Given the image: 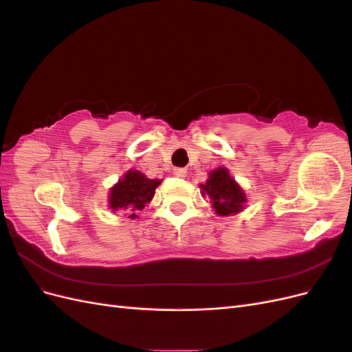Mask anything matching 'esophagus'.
<instances>
[{"label":"esophagus","instance_id":"34e87169","mask_svg":"<svg viewBox=\"0 0 352 352\" xmlns=\"http://www.w3.org/2000/svg\"><path fill=\"white\" fill-rule=\"evenodd\" d=\"M173 173H175V176L176 177H186V168H182V167H176L175 170H173Z\"/></svg>","mask_w":352,"mask_h":352}]
</instances>
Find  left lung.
Here are the masks:
<instances>
[{
    "label": "left lung",
    "instance_id": "1",
    "mask_svg": "<svg viewBox=\"0 0 352 352\" xmlns=\"http://www.w3.org/2000/svg\"><path fill=\"white\" fill-rule=\"evenodd\" d=\"M202 194H207L212 201V208L219 216H230L239 212L247 201L243 190L233 180L228 168L219 167L212 170L206 185H201Z\"/></svg>",
    "mask_w": 352,
    "mask_h": 352
}]
</instances>
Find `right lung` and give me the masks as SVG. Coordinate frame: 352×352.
Segmentation results:
<instances>
[{
	"mask_svg": "<svg viewBox=\"0 0 352 352\" xmlns=\"http://www.w3.org/2000/svg\"><path fill=\"white\" fill-rule=\"evenodd\" d=\"M162 184L160 179H148L138 170H129L110 190V208L123 211L131 219L144 210L155 194V188Z\"/></svg>",
	"mask_w": 352,
	"mask_h": 352,
	"instance_id": "1",
	"label": "right lung"
}]
</instances>
